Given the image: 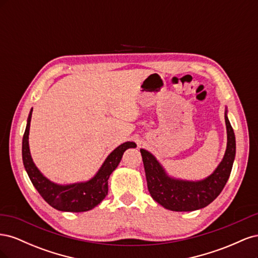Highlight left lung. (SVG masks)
Instances as JSON below:
<instances>
[{"instance_id": "left-lung-1", "label": "left lung", "mask_w": 258, "mask_h": 258, "mask_svg": "<svg viewBox=\"0 0 258 258\" xmlns=\"http://www.w3.org/2000/svg\"><path fill=\"white\" fill-rule=\"evenodd\" d=\"M227 128V148L224 158L214 172L201 181H183L170 177L154 156L141 151L148 191L152 198L163 208L176 212H187L210 205L227 183L236 156L235 132L225 113Z\"/></svg>"}]
</instances>
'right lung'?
<instances>
[{"label": "right lung", "instance_id": "right-lung-1", "mask_svg": "<svg viewBox=\"0 0 258 258\" xmlns=\"http://www.w3.org/2000/svg\"><path fill=\"white\" fill-rule=\"evenodd\" d=\"M31 108L25 135L22 139V161L27 173L36 190L49 206L66 212H85L97 207L107 195V179L119 165L124 151L136 147L135 142H124L107 156L97 174L87 182L59 185L46 178L36 168L30 154L29 130L32 116Z\"/></svg>", "mask_w": 258, "mask_h": 258}]
</instances>
